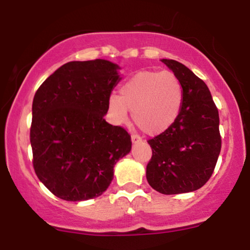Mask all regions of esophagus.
Masks as SVG:
<instances>
[{
    "label": "esophagus",
    "instance_id": "34e87169",
    "mask_svg": "<svg viewBox=\"0 0 250 250\" xmlns=\"http://www.w3.org/2000/svg\"><path fill=\"white\" fill-rule=\"evenodd\" d=\"M131 142H133V145H137V143L142 142V139L139 136V135L133 134L131 135Z\"/></svg>",
    "mask_w": 250,
    "mask_h": 250
}]
</instances>
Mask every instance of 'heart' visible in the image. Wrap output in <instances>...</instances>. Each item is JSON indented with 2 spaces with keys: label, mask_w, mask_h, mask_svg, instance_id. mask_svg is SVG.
<instances>
[{
  "label": "heart",
  "mask_w": 250,
  "mask_h": 250,
  "mask_svg": "<svg viewBox=\"0 0 250 250\" xmlns=\"http://www.w3.org/2000/svg\"><path fill=\"white\" fill-rule=\"evenodd\" d=\"M182 103V83L173 71L142 70L123 82L120 96L110 95L108 107L119 122L133 110V121L143 133L159 135L176 121Z\"/></svg>",
  "instance_id": "b5f03b06"
}]
</instances>
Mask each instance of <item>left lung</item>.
I'll use <instances>...</instances> for the list:
<instances>
[{"label":"left lung","mask_w":250,"mask_h":250,"mask_svg":"<svg viewBox=\"0 0 250 250\" xmlns=\"http://www.w3.org/2000/svg\"><path fill=\"white\" fill-rule=\"evenodd\" d=\"M162 62L180 79L183 103L176 121L148 140L151 159L147 165L150 187L166 195L189 193L210 179L221 150L219 110L206 83L182 63Z\"/></svg>","instance_id":"left-lung-1"}]
</instances>
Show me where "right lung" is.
<instances>
[{"mask_svg": "<svg viewBox=\"0 0 250 250\" xmlns=\"http://www.w3.org/2000/svg\"><path fill=\"white\" fill-rule=\"evenodd\" d=\"M117 69L107 60L71 61L35 93L33 166L40 181L60 199L84 201L102 195L115 163L130 151L128 131L103 119L120 81Z\"/></svg>", "mask_w": 250, "mask_h": 250, "instance_id": "right-lung-1", "label": "right lung"}]
</instances>
